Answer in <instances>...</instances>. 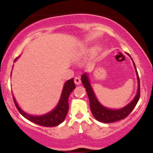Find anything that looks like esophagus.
<instances>
[{
	"mask_svg": "<svg viewBox=\"0 0 153 153\" xmlns=\"http://www.w3.org/2000/svg\"><path fill=\"white\" fill-rule=\"evenodd\" d=\"M74 82L76 85H80L81 83V80H80V77H75L74 79Z\"/></svg>",
	"mask_w": 153,
	"mask_h": 153,
	"instance_id": "1",
	"label": "esophagus"
}]
</instances>
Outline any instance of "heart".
I'll return each mask as SVG.
<instances>
[{
  "instance_id": "obj_1",
  "label": "heart",
  "mask_w": 153,
  "mask_h": 153,
  "mask_svg": "<svg viewBox=\"0 0 153 153\" xmlns=\"http://www.w3.org/2000/svg\"><path fill=\"white\" fill-rule=\"evenodd\" d=\"M89 51V49L86 46H81L74 51L73 54V59L74 60H78L82 58L85 54Z\"/></svg>"
}]
</instances>
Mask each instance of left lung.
I'll return each mask as SVG.
<instances>
[{"label": "left lung", "instance_id": "8db88e82", "mask_svg": "<svg viewBox=\"0 0 153 153\" xmlns=\"http://www.w3.org/2000/svg\"><path fill=\"white\" fill-rule=\"evenodd\" d=\"M126 54L129 56V57L131 59L134 65L135 71H136L137 78V94L135 95L134 99L126 105L125 106L122 107V108H109L107 107L103 106L99 101L96 98V95L94 90H93L92 87H91L90 79H89L88 75L87 73H85L84 74L81 75V80L82 82V85L85 88V91H86L88 96L89 101H90V107L91 112H92L93 115L95 117L96 120L99 122L103 123H112L117 122V121L121 120V119H124V118L127 117L129 114L131 113V111L134 108L136 104L137 103L139 99H140V78H139L137 71L136 66L133 61V59L130 57L129 54L126 52Z\"/></svg>", "mask_w": 153, "mask_h": 153}]
</instances>
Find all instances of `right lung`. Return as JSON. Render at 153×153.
Listing matches in <instances>:
<instances>
[{"instance_id":"add662e5","label":"right lung","mask_w":153,"mask_h":153,"mask_svg":"<svg viewBox=\"0 0 153 153\" xmlns=\"http://www.w3.org/2000/svg\"><path fill=\"white\" fill-rule=\"evenodd\" d=\"M19 57H17L14 60V62H16V60ZM75 88V85L73 78L68 80V81L65 82L62 93H61L60 98H59L57 106L52 111H49L48 113L42 115H31L26 113L20 108L13 96V99L19 111L26 119H28L31 122L35 123V124H39V125L44 126V127H55V126L59 125L63 122V121L65 119L67 114L68 112V109H69L68 98H69L71 93Z\"/></svg>"}]
</instances>
